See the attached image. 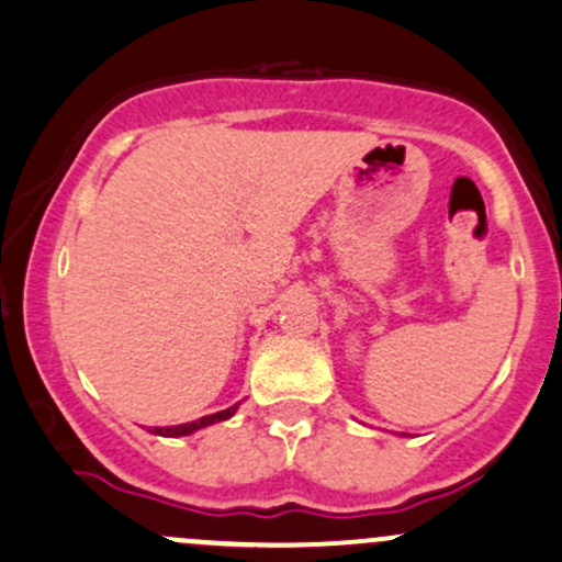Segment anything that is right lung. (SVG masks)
<instances>
[{"mask_svg": "<svg viewBox=\"0 0 562 562\" xmlns=\"http://www.w3.org/2000/svg\"><path fill=\"white\" fill-rule=\"evenodd\" d=\"M235 409H238V404H233V407L222 409V413L203 415V418L190 420V424H179V426H155V428H153V434H158V437H187V434H195V431H201V428L214 426V424H220V420L233 418Z\"/></svg>", "mask_w": 562, "mask_h": 562, "instance_id": "1", "label": "right lung"}]
</instances>
